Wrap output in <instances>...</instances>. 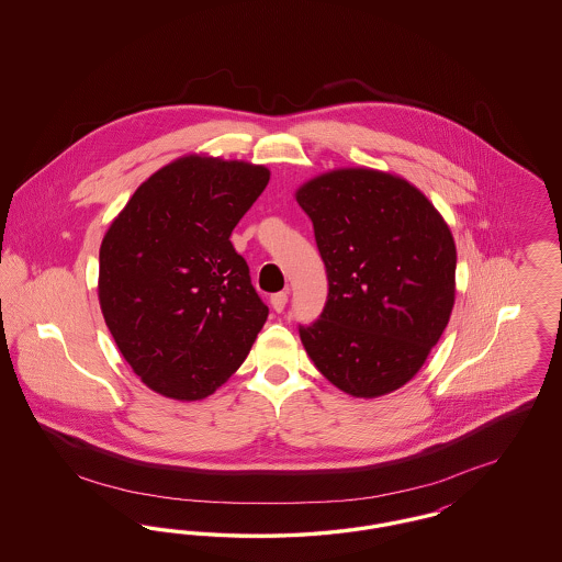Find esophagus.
Returning a JSON list of instances; mask_svg holds the SVG:
<instances>
[{
  "label": "esophagus",
  "mask_w": 562,
  "mask_h": 562,
  "mask_svg": "<svg viewBox=\"0 0 562 562\" xmlns=\"http://www.w3.org/2000/svg\"><path fill=\"white\" fill-rule=\"evenodd\" d=\"M286 301H289V293L271 294V307H273L278 314H280V312H284Z\"/></svg>",
  "instance_id": "34e87169"
}]
</instances>
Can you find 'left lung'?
<instances>
[{"label":"left lung","instance_id":"8db88e82","mask_svg":"<svg viewBox=\"0 0 562 562\" xmlns=\"http://www.w3.org/2000/svg\"><path fill=\"white\" fill-rule=\"evenodd\" d=\"M296 202L314 223L328 280L318 321L299 324L307 356L356 398L398 390L451 318L449 225L419 189L369 168L321 175L296 191Z\"/></svg>","mask_w":562,"mask_h":562}]
</instances>
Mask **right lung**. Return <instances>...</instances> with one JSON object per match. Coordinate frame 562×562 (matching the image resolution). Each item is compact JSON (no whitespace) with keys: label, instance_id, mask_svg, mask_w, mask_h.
I'll return each mask as SVG.
<instances>
[{"label":"right lung","instance_id":"add662e5","mask_svg":"<svg viewBox=\"0 0 562 562\" xmlns=\"http://www.w3.org/2000/svg\"><path fill=\"white\" fill-rule=\"evenodd\" d=\"M268 183L266 166L188 156L136 189L103 238L108 328L134 373L168 398L213 394L268 321L229 240Z\"/></svg>","mask_w":562,"mask_h":562}]
</instances>
